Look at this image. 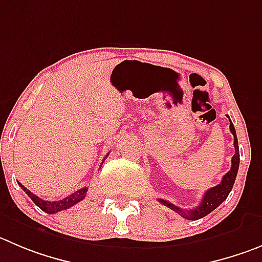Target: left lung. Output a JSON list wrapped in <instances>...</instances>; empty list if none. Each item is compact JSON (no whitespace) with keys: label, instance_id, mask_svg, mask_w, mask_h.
<instances>
[{"label":"left lung","instance_id":"obj_1","mask_svg":"<svg viewBox=\"0 0 262 262\" xmlns=\"http://www.w3.org/2000/svg\"><path fill=\"white\" fill-rule=\"evenodd\" d=\"M230 120V119H229ZM230 132L233 133L234 136V147H235V154H234L233 159H231V168L230 170L226 173V174L222 177L221 182L217 185V186L212 187V189L207 190L203 196L202 203L198 205L196 208L194 209H189V211H185V209L178 208L177 205L172 204V203L167 202L164 199H159V202L161 204H164L165 207L170 208L172 211L177 212L180 216H182L183 219L186 220H199L205 217L207 214L211 213L212 211L219 207L224 200H226V198L229 196L230 194L231 189L234 186V182H235L236 174H238V169H239V146H238V138H236V132L235 128H234L233 123H231L230 120Z\"/></svg>","mask_w":262,"mask_h":262}]
</instances>
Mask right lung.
I'll list each match as a JSON object with an SVG mask.
<instances>
[{"label": "right lung", "instance_id": "add662e5", "mask_svg": "<svg viewBox=\"0 0 262 262\" xmlns=\"http://www.w3.org/2000/svg\"><path fill=\"white\" fill-rule=\"evenodd\" d=\"M19 185H20V187L23 189V191H26V194L31 198L32 202L35 203L38 208L42 209L43 212H46V213H50V214L57 213V212L64 211V209L71 208L72 205H75V204H77V203L81 202V200L86 196V192H88V187H84V189L77 190V191H75L73 194H71L70 196L64 198V199H62V200H58V202H48V200L41 199V198H38L37 195H35L33 192L29 191V190L27 189V187H24L20 182H19Z\"/></svg>", "mask_w": 262, "mask_h": 262}]
</instances>
